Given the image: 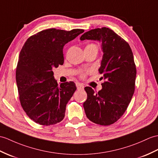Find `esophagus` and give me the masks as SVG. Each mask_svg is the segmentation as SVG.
Returning a JSON list of instances; mask_svg holds the SVG:
<instances>
[{
    "label": "esophagus",
    "mask_w": 158,
    "mask_h": 158,
    "mask_svg": "<svg viewBox=\"0 0 158 158\" xmlns=\"http://www.w3.org/2000/svg\"><path fill=\"white\" fill-rule=\"evenodd\" d=\"M77 89H83L84 88V85H83L82 83H77Z\"/></svg>",
    "instance_id": "1"
}]
</instances>
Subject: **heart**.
<instances>
[{
	"label": "heart",
	"instance_id": "b5f03b06",
	"mask_svg": "<svg viewBox=\"0 0 158 158\" xmlns=\"http://www.w3.org/2000/svg\"><path fill=\"white\" fill-rule=\"evenodd\" d=\"M86 47H96V46L95 45V44H89V45H87Z\"/></svg>",
	"mask_w": 158,
	"mask_h": 158
}]
</instances>
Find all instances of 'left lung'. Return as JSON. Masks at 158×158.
<instances>
[{
	"label": "left lung",
	"mask_w": 158,
	"mask_h": 158,
	"mask_svg": "<svg viewBox=\"0 0 158 158\" xmlns=\"http://www.w3.org/2000/svg\"><path fill=\"white\" fill-rule=\"evenodd\" d=\"M80 40L102 43L103 56L99 72L106 81L98 93L85 87L87 98L83 108L91 122L110 125L123 116L134 94L137 71L133 52L125 40L108 27L91 29Z\"/></svg>",
	"instance_id": "left-lung-1"
}]
</instances>
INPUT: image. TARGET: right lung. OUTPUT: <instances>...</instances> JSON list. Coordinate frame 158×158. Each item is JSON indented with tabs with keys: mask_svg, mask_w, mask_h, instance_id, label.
Segmentation results:
<instances>
[{
	"mask_svg": "<svg viewBox=\"0 0 158 158\" xmlns=\"http://www.w3.org/2000/svg\"><path fill=\"white\" fill-rule=\"evenodd\" d=\"M83 31L46 29L29 37L22 48L16 82L22 108L35 123L48 126L64 118L77 87L73 81L58 86L52 69L64 63V46Z\"/></svg>",
	"mask_w": 158,
	"mask_h": 158,
	"instance_id": "1",
	"label": "right lung"
}]
</instances>
